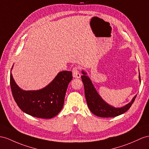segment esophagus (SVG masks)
I'll return each mask as SVG.
<instances>
[{
    "instance_id": "34e87169",
    "label": "esophagus",
    "mask_w": 149,
    "mask_h": 149,
    "mask_svg": "<svg viewBox=\"0 0 149 149\" xmlns=\"http://www.w3.org/2000/svg\"><path fill=\"white\" fill-rule=\"evenodd\" d=\"M72 75H73V77L74 78H77V79L81 78V75L79 73L78 67H75L73 68V70H72Z\"/></svg>"
}]
</instances>
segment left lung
<instances>
[{"mask_svg": "<svg viewBox=\"0 0 149 149\" xmlns=\"http://www.w3.org/2000/svg\"><path fill=\"white\" fill-rule=\"evenodd\" d=\"M82 75L81 76L82 81L84 86L85 96L87 106L95 115L100 117L108 118L115 117L127 111L131 107V106L134 102L136 95L133 97L132 101L121 108H114L113 106L109 104L104 101L102 98L98 94L96 89H95L93 82L90 78L87 75V73L84 71H82ZM139 81H140V75L139 72Z\"/></svg>", "mask_w": 149, "mask_h": 149, "instance_id": "obj_1", "label": "left lung"}]
</instances>
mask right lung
Here are the masks:
<instances>
[{"instance_id": "obj_1", "label": "right lung", "mask_w": 149, "mask_h": 149, "mask_svg": "<svg viewBox=\"0 0 149 149\" xmlns=\"http://www.w3.org/2000/svg\"><path fill=\"white\" fill-rule=\"evenodd\" d=\"M72 79L71 71H62L44 88L24 91L17 85L10 72V85L14 100L22 111L34 117L49 119L62 110L67 89Z\"/></svg>"}]
</instances>
